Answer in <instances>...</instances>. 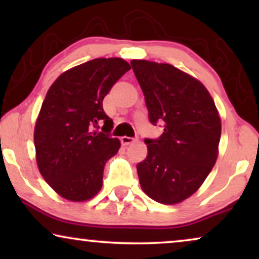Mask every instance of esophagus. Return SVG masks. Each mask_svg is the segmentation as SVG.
Returning <instances> with one entry per match:
<instances>
[{"label": "esophagus", "mask_w": 259, "mask_h": 259, "mask_svg": "<svg viewBox=\"0 0 259 259\" xmlns=\"http://www.w3.org/2000/svg\"><path fill=\"white\" fill-rule=\"evenodd\" d=\"M138 139L137 138H132V137H122L121 138V143L122 145H130L134 143V141H137Z\"/></svg>", "instance_id": "34e87169"}]
</instances>
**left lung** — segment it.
Returning <instances> with one entry per match:
<instances>
[{"instance_id": "8db88e82", "label": "left lung", "mask_w": 259, "mask_h": 259, "mask_svg": "<svg viewBox=\"0 0 259 259\" xmlns=\"http://www.w3.org/2000/svg\"><path fill=\"white\" fill-rule=\"evenodd\" d=\"M152 125L164 132L145 139L148 154L137 165L141 189L161 204H177L196 192L213 167L222 125L204 84L168 63L132 60Z\"/></svg>"}]
</instances>
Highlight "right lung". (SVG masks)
I'll list each match as a JSON object with an SVG mask.
<instances>
[{"instance_id":"add662e5","label":"right lung","mask_w":259,"mask_h":259,"mask_svg":"<svg viewBox=\"0 0 259 259\" xmlns=\"http://www.w3.org/2000/svg\"><path fill=\"white\" fill-rule=\"evenodd\" d=\"M130 69L122 59H94L61 74L47 92L35 125L36 161L46 182L66 199L88 200L101 189L105 164L120 148L102 100Z\"/></svg>"}]
</instances>
